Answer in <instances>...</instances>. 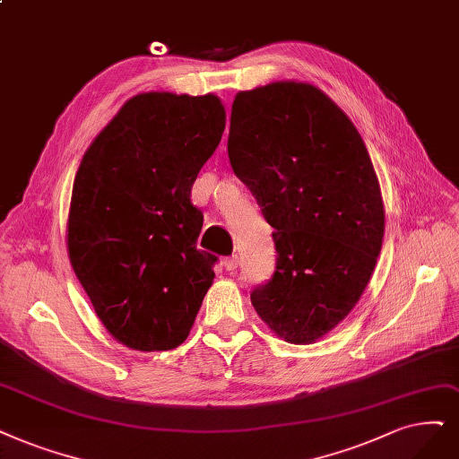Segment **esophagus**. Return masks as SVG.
<instances>
[{"mask_svg": "<svg viewBox=\"0 0 459 459\" xmlns=\"http://www.w3.org/2000/svg\"><path fill=\"white\" fill-rule=\"evenodd\" d=\"M223 264H225V268H227V270H230V273H232V270L238 268L240 259H238V255H230V257H225Z\"/></svg>", "mask_w": 459, "mask_h": 459, "instance_id": "34e87169", "label": "esophagus"}]
</instances>
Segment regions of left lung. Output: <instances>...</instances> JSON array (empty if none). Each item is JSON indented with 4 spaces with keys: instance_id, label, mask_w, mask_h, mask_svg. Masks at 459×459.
I'll return each mask as SVG.
<instances>
[{
    "instance_id": "8db88e82",
    "label": "left lung",
    "mask_w": 459,
    "mask_h": 459,
    "mask_svg": "<svg viewBox=\"0 0 459 459\" xmlns=\"http://www.w3.org/2000/svg\"><path fill=\"white\" fill-rule=\"evenodd\" d=\"M229 159L278 251L251 304L285 342L312 344L351 312L384 240L380 183L348 115L314 84L276 81L232 101Z\"/></svg>"
}]
</instances>
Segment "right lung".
Segmentation results:
<instances>
[{"instance_id":"obj_1","label":"right lung","mask_w":459,"mask_h":459,"mask_svg":"<svg viewBox=\"0 0 459 459\" xmlns=\"http://www.w3.org/2000/svg\"><path fill=\"white\" fill-rule=\"evenodd\" d=\"M215 94L130 98L84 152L67 253L108 333L140 351L185 342L213 283L191 189L225 130Z\"/></svg>"}]
</instances>
